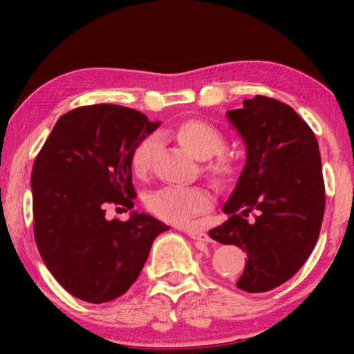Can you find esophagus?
Wrapping results in <instances>:
<instances>
[{"label": "esophagus", "instance_id": "34e87169", "mask_svg": "<svg viewBox=\"0 0 354 354\" xmlns=\"http://www.w3.org/2000/svg\"><path fill=\"white\" fill-rule=\"evenodd\" d=\"M185 234H187L190 239H194V241H198V242H205V243H207V242H211V237H209L206 232H203V231H185Z\"/></svg>", "mask_w": 354, "mask_h": 354}]
</instances>
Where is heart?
<instances>
[{
	"label": "heart",
	"instance_id": "obj_1",
	"mask_svg": "<svg viewBox=\"0 0 354 354\" xmlns=\"http://www.w3.org/2000/svg\"><path fill=\"white\" fill-rule=\"evenodd\" d=\"M176 137L195 158L207 159L205 173L214 184H231L241 173V160L234 153L225 149L226 137L214 123L205 118L185 120L178 127ZM158 143V134H148L134 145L129 164L137 176L147 173ZM211 203V195L201 185H164L147 198L149 211L176 225H187L196 214L206 211Z\"/></svg>",
	"mask_w": 354,
	"mask_h": 354
}]
</instances>
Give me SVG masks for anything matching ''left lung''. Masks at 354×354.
I'll list each match as a JSON object with an SVG mask.
<instances>
[{
  "label": "left lung",
  "instance_id": "1",
  "mask_svg": "<svg viewBox=\"0 0 354 354\" xmlns=\"http://www.w3.org/2000/svg\"><path fill=\"white\" fill-rule=\"evenodd\" d=\"M227 118L247 143V164L223 206L230 218L209 236L247 253L239 289L267 292L301 268L319 239L325 214L319 143L289 104L263 95L245 100Z\"/></svg>",
  "mask_w": 354,
  "mask_h": 354
}]
</instances>
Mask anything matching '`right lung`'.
<instances>
[{
    "mask_svg": "<svg viewBox=\"0 0 354 354\" xmlns=\"http://www.w3.org/2000/svg\"><path fill=\"white\" fill-rule=\"evenodd\" d=\"M158 127L129 107L81 106L57 120L34 160L35 243L57 283L82 301L122 297L169 230L147 214L106 218L109 205L134 207L131 151Z\"/></svg>",
    "mask_w": 354,
    "mask_h": 354,
    "instance_id": "right-lung-1",
    "label": "right lung"
}]
</instances>
